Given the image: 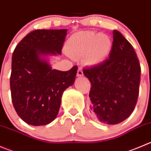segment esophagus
Segmentation results:
<instances>
[{
	"mask_svg": "<svg viewBox=\"0 0 151 151\" xmlns=\"http://www.w3.org/2000/svg\"><path fill=\"white\" fill-rule=\"evenodd\" d=\"M77 77H82L83 75V70H82L81 68H79L78 70H77Z\"/></svg>",
	"mask_w": 151,
	"mask_h": 151,
	"instance_id": "34e87169",
	"label": "esophagus"
}]
</instances>
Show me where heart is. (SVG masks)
<instances>
[{"label":"heart","instance_id":"b5f03b06","mask_svg":"<svg viewBox=\"0 0 151 151\" xmlns=\"http://www.w3.org/2000/svg\"><path fill=\"white\" fill-rule=\"evenodd\" d=\"M112 43L108 35L91 31L74 34L66 44L67 53L72 58H84L88 65L102 62L111 52Z\"/></svg>","mask_w":151,"mask_h":151}]
</instances>
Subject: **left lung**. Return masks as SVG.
<instances>
[{"label": "left lung", "mask_w": 151, "mask_h": 151, "mask_svg": "<svg viewBox=\"0 0 151 151\" xmlns=\"http://www.w3.org/2000/svg\"><path fill=\"white\" fill-rule=\"evenodd\" d=\"M112 47L102 63L83 68L91 82L92 113L100 122L115 125L126 119L134 110L139 91L140 67L132 45L114 30Z\"/></svg>", "instance_id": "8db88e82"}]
</instances>
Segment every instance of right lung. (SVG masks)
<instances>
[{
	"label": "right lung",
	"mask_w": 151,
	"mask_h": 151,
	"mask_svg": "<svg viewBox=\"0 0 151 151\" xmlns=\"http://www.w3.org/2000/svg\"><path fill=\"white\" fill-rule=\"evenodd\" d=\"M67 29H37L28 34L14 49L10 88L17 115L32 125H44L56 118L64 91L72 86L77 68L52 69L42 58L61 54Z\"/></svg>",
	"instance_id": "add662e5"
}]
</instances>
